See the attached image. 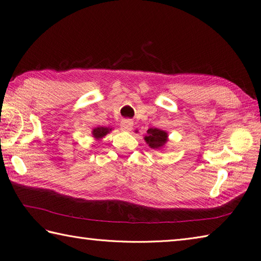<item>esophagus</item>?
Returning a JSON list of instances; mask_svg holds the SVG:
<instances>
[{"mask_svg": "<svg viewBox=\"0 0 261 261\" xmlns=\"http://www.w3.org/2000/svg\"><path fill=\"white\" fill-rule=\"evenodd\" d=\"M133 128V122L130 120H123L121 122V129L123 132H130Z\"/></svg>", "mask_w": 261, "mask_h": 261, "instance_id": "1", "label": "esophagus"}]
</instances>
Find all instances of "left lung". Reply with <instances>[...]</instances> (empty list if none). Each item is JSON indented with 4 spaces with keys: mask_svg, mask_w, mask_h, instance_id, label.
Returning a JSON list of instances; mask_svg holds the SVG:
<instances>
[{
    "mask_svg": "<svg viewBox=\"0 0 261 261\" xmlns=\"http://www.w3.org/2000/svg\"><path fill=\"white\" fill-rule=\"evenodd\" d=\"M145 140L150 148L161 149L168 143V133L159 128H149Z\"/></svg>",
    "mask_w": 261,
    "mask_h": 261,
    "instance_id": "1",
    "label": "left lung"
}]
</instances>
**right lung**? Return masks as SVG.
<instances>
[{"mask_svg": "<svg viewBox=\"0 0 261 261\" xmlns=\"http://www.w3.org/2000/svg\"><path fill=\"white\" fill-rule=\"evenodd\" d=\"M112 130V128H109V127H102V126H100V127H96L93 128L92 130V135L93 137L96 138L97 140L101 139L102 137H105L108 133H110Z\"/></svg>", "mask_w": 261, "mask_h": 261, "instance_id": "add662e5", "label": "right lung"}]
</instances>
